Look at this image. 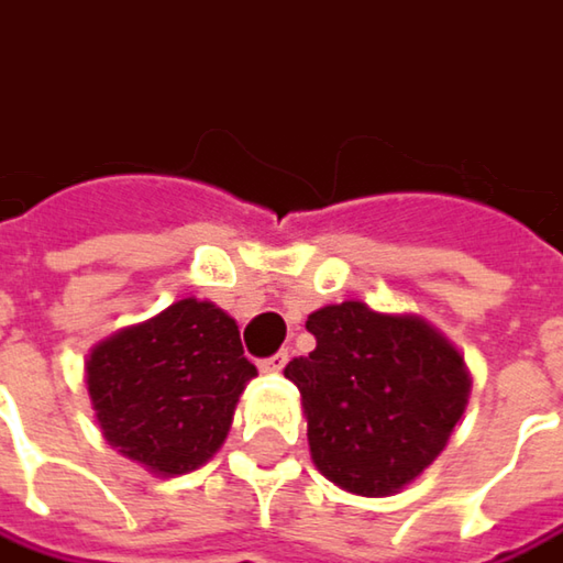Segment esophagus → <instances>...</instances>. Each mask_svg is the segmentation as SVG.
Segmentation results:
<instances>
[{
    "label": "esophagus",
    "instance_id": "obj_1",
    "mask_svg": "<svg viewBox=\"0 0 563 563\" xmlns=\"http://www.w3.org/2000/svg\"><path fill=\"white\" fill-rule=\"evenodd\" d=\"M286 360H289V356H286V353H274V356H267V360H261V363H257V366H261V373H280L283 366H286Z\"/></svg>",
    "mask_w": 563,
    "mask_h": 563
}]
</instances>
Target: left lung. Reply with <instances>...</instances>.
<instances>
[{
	"label": "left lung",
	"instance_id": "1",
	"mask_svg": "<svg viewBox=\"0 0 563 563\" xmlns=\"http://www.w3.org/2000/svg\"><path fill=\"white\" fill-rule=\"evenodd\" d=\"M314 350L286 366L302 395L314 468L360 497H391L446 449L468 408L465 356L413 312L360 299L306 321Z\"/></svg>",
	"mask_w": 563,
	"mask_h": 563
}]
</instances>
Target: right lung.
<instances>
[{"instance_id":"1","label":"right lung","mask_w":563,"mask_h":563,"mask_svg":"<svg viewBox=\"0 0 563 563\" xmlns=\"http://www.w3.org/2000/svg\"><path fill=\"white\" fill-rule=\"evenodd\" d=\"M254 376L235 318L194 296L120 328L85 360L108 446L158 478L197 472L213 459Z\"/></svg>"}]
</instances>
